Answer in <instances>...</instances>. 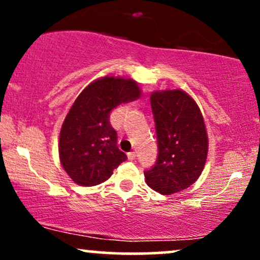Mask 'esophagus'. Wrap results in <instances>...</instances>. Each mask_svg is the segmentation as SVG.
Returning <instances> with one entry per match:
<instances>
[{
    "label": "esophagus",
    "mask_w": 260,
    "mask_h": 260,
    "mask_svg": "<svg viewBox=\"0 0 260 260\" xmlns=\"http://www.w3.org/2000/svg\"><path fill=\"white\" fill-rule=\"evenodd\" d=\"M127 156H128V160H131V161H133V160H136V151H131V153H128L127 154Z\"/></svg>",
    "instance_id": "obj_1"
}]
</instances>
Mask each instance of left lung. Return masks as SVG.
<instances>
[{
  "instance_id": "1",
  "label": "left lung",
  "mask_w": 260,
  "mask_h": 260,
  "mask_svg": "<svg viewBox=\"0 0 260 260\" xmlns=\"http://www.w3.org/2000/svg\"><path fill=\"white\" fill-rule=\"evenodd\" d=\"M157 157L145 170L148 186L170 196L198 180L208 155V136L201 110L182 90L155 91L150 96Z\"/></svg>"
}]
</instances>
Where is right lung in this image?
<instances>
[{
    "instance_id": "1",
    "label": "right lung",
    "mask_w": 260,
    "mask_h": 260,
    "mask_svg": "<svg viewBox=\"0 0 260 260\" xmlns=\"http://www.w3.org/2000/svg\"><path fill=\"white\" fill-rule=\"evenodd\" d=\"M139 95L134 80L115 77L95 80L80 92L62 124L58 147L62 166L76 183L86 187L103 183L127 160L117 147L110 113Z\"/></svg>"
}]
</instances>
